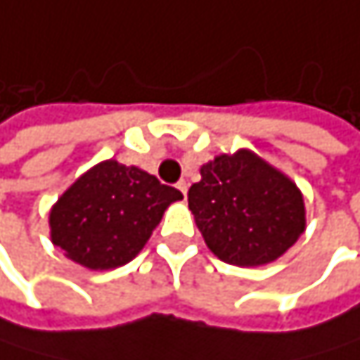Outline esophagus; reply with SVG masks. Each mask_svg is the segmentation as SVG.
<instances>
[{
	"label": "esophagus",
	"mask_w": 360,
	"mask_h": 360,
	"mask_svg": "<svg viewBox=\"0 0 360 360\" xmlns=\"http://www.w3.org/2000/svg\"><path fill=\"white\" fill-rule=\"evenodd\" d=\"M176 188H179V192H181L184 196H188V181H179Z\"/></svg>",
	"instance_id": "esophagus-1"
}]
</instances>
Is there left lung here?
<instances>
[{
	"label": "left lung",
	"mask_w": 360,
	"mask_h": 360,
	"mask_svg": "<svg viewBox=\"0 0 360 360\" xmlns=\"http://www.w3.org/2000/svg\"><path fill=\"white\" fill-rule=\"evenodd\" d=\"M188 205L207 248L237 266L275 262L297 243L307 224L297 184L250 149L202 164Z\"/></svg>",
	"instance_id": "8db88e82"
}]
</instances>
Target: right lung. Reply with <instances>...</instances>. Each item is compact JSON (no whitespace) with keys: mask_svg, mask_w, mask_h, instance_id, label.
<instances>
[{"mask_svg":"<svg viewBox=\"0 0 360 360\" xmlns=\"http://www.w3.org/2000/svg\"><path fill=\"white\" fill-rule=\"evenodd\" d=\"M181 198L143 168L104 160L51 207V241L89 271L117 269L136 258L164 211Z\"/></svg>","mask_w":360,"mask_h":360,"instance_id":"1","label":"right lung"}]
</instances>
